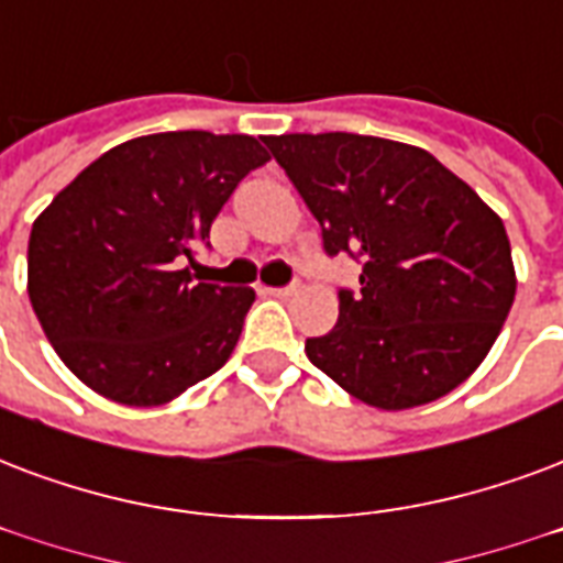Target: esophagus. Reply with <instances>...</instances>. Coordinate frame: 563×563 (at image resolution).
<instances>
[{
  "instance_id": "esophagus-1",
  "label": "esophagus",
  "mask_w": 563,
  "mask_h": 563,
  "mask_svg": "<svg viewBox=\"0 0 563 563\" xmlns=\"http://www.w3.org/2000/svg\"><path fill=\"white\" fill-rule=\"evenodd\" d=\"M298 289H300V283H289V286H272V289H265V291L274 295V298H289V295H295Z\"/></svg>"
}]
</instances>
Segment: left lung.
Listing matches in <instances>:
<instances>
[{"label": "left lung", "instance_id": "1", "mask_svg": "<svg viewBox=\"0 0 563 563\" xmlns=\"http://www.w3.org/2000/svg\"><path fill=\"white\" fill-rule=\"evenodd\" d=\"M330 256L363 260L360 291L307 357L349 396L410 410L482 366L517 295L501 218L428 150L354 132L268 135Z\"/></svg>", "mask_w": 563, "mask_h": 563}]
</instances>
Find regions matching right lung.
<instances>
[{"label":"right lung","mask_w":563,"mask_h":563,"mask_svg":"<svg viewBox=\"0 0 563 563\" xmlns=\"http://www.w3.org/2000/svg\"><path fill=\"white\" fill-rule=\"evenodd\" d=\"M265 162L251 135H141L102 153L34 218L29 300L81 384L158 407L230 360L256 291L197 283L187 265Z\"/></svg>","instance_id":"obj_1"}]
</instances>
